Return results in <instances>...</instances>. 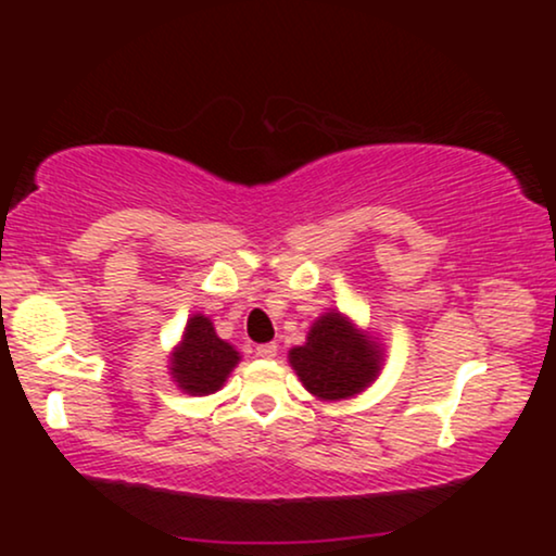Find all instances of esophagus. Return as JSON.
<instances>
[{
	"mask_svg": "<svg viewBox=\"0 0 556 556\" xmlns=\"http://www.w3.org/2000/svg\"><path fill=\"white\" fill-rule=\"evenodd\" d=\"M256 353L261 355V358L271 361V358H277L279 348H277V342H266V344H258V350H256Z\"/></svg>",
	"mask_w": 556,
	"mask_h": 556,
	"instance_id": "obj_1",
	"label": "esophagus"
}]
</instances>
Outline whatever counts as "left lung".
Returning <instances> with one entry per match:
<instances>
[{
    "label": "left lung",
    "mask_w": 556,
    "mask_h": 556,
    "mask_svg": "<svg viewBox=\"0 0 556 556\" xmlns=\"http://www.w3.org/2000/svg\"><path fill=\"white\" fill-rule=\"evenodd\" d=\"M290 366L314 397L348 400L379 376L381 348L340 311H329L311 327L305 344L290 350Z\"/></svg>",
    "instance_id": "obj_1"
}]
</instances>
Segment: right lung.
I'll return each instance as SVG.
<instances>
[{"label": "right lung", "mask_w": 556, "mask_h": 556, "mask_svg": "<svg viewBox=\"0 0 556 556\" xmlns=\"http://www.w3.org/2000/svg\"><path fill=\"white\" fill-rule=\"evenodd\" d=\"M240 353L232 344L219 340L214 324L203 314L188 318L182 340L172 353V379L188 394H214L238 366Z\"/></svg>", "instance_id": "obj_1"}]
</instances>
